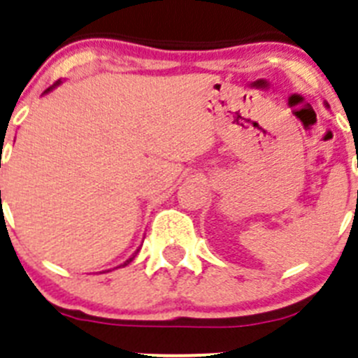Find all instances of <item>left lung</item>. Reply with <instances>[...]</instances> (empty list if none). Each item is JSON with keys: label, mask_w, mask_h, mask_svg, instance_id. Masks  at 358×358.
I'll list each match as a JSON object with an SVG mask.
<instances>
[{"label": "left lung", "mask_w": 358, "mask_h": 358, "mask_svg": "<svg viewBox=\"0 0 358 358\" xmlns=\"http://www.w3.org/2000/svg\"><path fill=\"white\" fill-rule=\"evenodd\" d=\"M326 107H329V106H327V103H326Z\"/></svg>", "instance_id": "obj_1"}]
</instances>
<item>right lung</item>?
<instances>
[{
  "label": "right lung",
  "mask_w": 358,
  "mask_h": 358,
  "mask_svg": "<svg viewBox=\"0 0 358 358\" xmlns=\"http://www.w3.org/2000/svg\"><path fill=\"white\" fill-rule=\"evenodd\" d=\"M60 83H62V81H57L55 83V85H53V86H50V88L48 90H46V92L45 93H50V92H52V90L53 88H55V86H59L60 85ZM1 194V192H0ZM140 251V249H136V251L135 252H133V255L131 256H129V258L128 259H126V262L124 263H122V265H119V266H126V265H129V263H131L133 262V258H135V256H136V252H138Z\"/></svg>",
  "instance_id": "1"
}]
</instances>
